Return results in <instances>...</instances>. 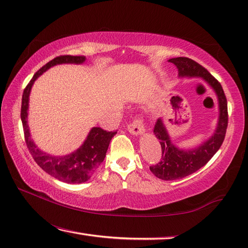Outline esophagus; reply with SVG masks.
Segmentation results:
<instances>
[{"instance_id":"1","label":"esophagus","mask_w":248,"mask_h":248,"mask_svg":"<svg viewBox=\"0 0 248 248\" xmlns=\"http://www.w3.org/2000/svg\"><path fill=\"white\" fill-rule=\"evenodd\" d=\"M128 131L132 135L140 136L145 133V125L142 124V120L140 118H136L128 125Z\"/></svg>"}]
</instances>
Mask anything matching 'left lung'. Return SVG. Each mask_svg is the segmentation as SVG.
Segmentation results:
<instances>
[{"instance_id":"1","label":"left lung","mask_w":248,"mask_h":248,"mask_svg":"<svg viewBox=\"0 0 248 248\" xmlns=\"http://www.w3.org/2000/svg\"><path fill=\"white\" fill-rule=\"evenodd\" d=\"M169 62L176 66L180 78H201L214 90L217 99L218 117L214 134L201 145L190 149H181L175 146L163 119L157 120L154 126V134L162 146V159L151 166L150 170L155 176L164 181L180 180L204 167L222 146L228 124L227 100L217 80L198 62L186 57L172 58Z\"/></svg>"}]
</instances>
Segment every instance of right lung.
Instances as JSON below:
<instances>
[{
  "mask_svg": "<svg viewBox=\"0 0 248 248\" xmlns=\"http://www.w3.org/2000/svg\"><path fill=\"white\" fill-rule=\"evenodd\" d=\"M86 60L84 56H60L46 63L33 75L31 82L27 84L22 96L21 120L24 129L25 141L28 150L36 163L41 168L61 182L67 184H81L94 174L98 167L106 157L108 145L117 132H107L98 126H94L89 132L85 140L77 150L66 155H51L38 148L31 136L28 126V108L30 95L34 81L50 67L58 64H82Z\"/></svg>",
  "mask_w": 248,
  "mask_h": 248,
  "instance_id": "obj_1",
  "label": "right lung"
}]
</instances>
